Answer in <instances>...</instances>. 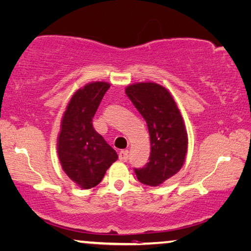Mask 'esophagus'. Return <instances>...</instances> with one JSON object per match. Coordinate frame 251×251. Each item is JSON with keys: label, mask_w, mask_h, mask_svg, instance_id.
<instances>
[{"label": "esophagus", "mask_w": 251, "mask_h": 251, "mask_svg": "<svg viewBox=\"0 0 251 251\" xmlns=\"http://www.w3.org/2000/svg\"><path fill=\"white\" fill-rule=\"evenodd\" d=\"M119 159L121 161H126L129 159V151L128 150H121L120 152H119Z\"/></svg>", "instance_id": "1"}]
</instances>
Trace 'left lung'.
<instances>
[{
  "label": "left lung",
  "mask_w": 251,
  "mask_h": 251,
  "mask_svg": "<svg viewBox=\"0 0 251 251\" xmlns=\"http://www.w3.org/2000/svg\"><path fill=\"white\" fill-rule=\"evenodd\" d=\"M126 94L147 122L150 136L149 161L134 173L139 182L158 186L184 165L188 141L184 120L172 94L159 84H132Z\"/></svg>",
  "instance_id": "8db88e82"
}]
</instances>
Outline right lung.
<instances>
[{
    "label": "right lung",
    "mask_w": 251,
    "mask_h": 251,
    "mask_svg": "<svg viewBox=\"0 0 251 251\" xmlns=\"http://www.w3.org/2000/svg\"><path fill=\"white\" fill-rule=\"evenodd\" d=\"M109 88L106 82H92L77 90L61 119L57 140L61 168L84 190L96 186L118 159L117 151L96 132L92 123Z\"/></svg>",
    "instance_id": "1"
}]
</instances>
